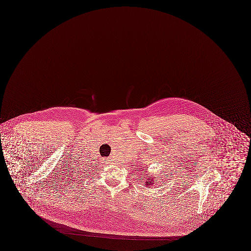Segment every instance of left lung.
I'll return each mask as SVG.
<instances>
[{"instance_id": "8db88e82", "label": "left lung", "mask_w": 251, "mask_h": 251, "mask_svg": "<svg viewBox=\"0 0 251 251\" xmlns=\"http://www.w3.org/2000/svg\"><path fill=\"white\" fill-rule=\"evenodd\" d=\"M153 179H154V177L152 178V176H150V177L147 179L148 181L146 182V185H147L148 187H150V186H151V185L153 184Z\"/></svg>"}]
</instances>
